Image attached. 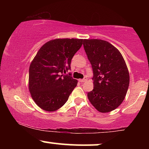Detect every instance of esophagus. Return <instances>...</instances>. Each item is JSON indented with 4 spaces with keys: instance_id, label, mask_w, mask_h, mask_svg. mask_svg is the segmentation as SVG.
Masks as SVG:
<instances>
[{
    "instance_id": "esophagus-1",
    "label": "esophagus",
    "mask_w": 149,
    "mask_h": 149,
    "mask_svg": "<svg viewBox=\"0 0 149 149\" xmlns=\"http://www.w3.org/2000/svg\"><path fill=\"white\" fill-rule=\"evenodd\" d=\"M86 80H87V78H83V79H80L79 81L81 82V83H84V82L86 81Z\"/></svg>"
}]
</instances>
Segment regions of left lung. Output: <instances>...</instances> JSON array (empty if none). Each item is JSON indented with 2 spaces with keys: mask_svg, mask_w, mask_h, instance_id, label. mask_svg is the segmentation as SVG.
Listing matches in <instances>:
<instances>
[{
  "mask_svg": "<svg viewBox=\"0 0 149 149\" xmlns=\"http://www.w3.org/2000/svg\"><path fill=\"white\" fill-rule=\"evenodd\" d=\"M83 46L93 70L88 100L101 113L113 111L123 102L130 84L127 65L120 51L110 42L84 39Z\"/></svg>",
  "mask_w": 149,
  "mask_h": 149,
  "instance_id": "8db88e82",
  "label": "left lung"
}]
</instances>
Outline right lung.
I'll return each mask as SVG.
<instances>
[{
  "instance_id": "add662e5",
  "label": "right lung",
  "mask_w": 149,
  "mask_h": 149,
  "mask_svg": "<svg viewBox=\"0 0 149 149\" xmlns=\"http://www.w3.org/2000/svg\"><path fill=\"white\" fill-rule=\"evenodd\" d=\"M82 45V39L49 40L31 63L29 89L35 103L44 111L60 109L76 87L78 80L64 73L71 69V59Z\"/></svg>"
}]
</instances>
